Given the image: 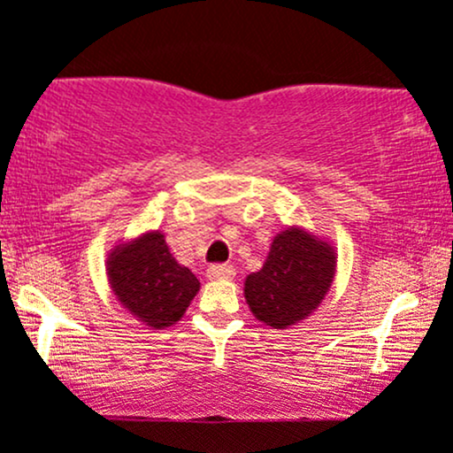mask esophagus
<instances>
[{
	"label": "esophagus",
	"mask_w": 453,
	"mask_h": 453,
	"mask_svg": "<svg viewBox=\"0 0 453 453\" xmlns=\"http://www.w3.org/2000/svg\"><path fill=\"white\" fill-rule=\"evenodd\" d=\"M208 280H232V277L236 275L234 273V266L230 265H212L208 268Z\"/></svg>",
	"instance_id": "obj_1"
}]
</instances>
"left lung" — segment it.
<instances>
[{"label":"left lung","mask_w":453,"mask_h":453,"mask_svg":"<svg viewBox=\"0 0 453 453\" xmlns=\"http://www.w3.org/2000/svg\"><path fill=\"white\" fill-rule=\"evenodd\" d=\"M337 253L303 227L273 238L266 262L245 280L251 314L273 329H288L318 310L335 280Z\"/></svg>","instance_id":"8db88e82"}]
</instances>
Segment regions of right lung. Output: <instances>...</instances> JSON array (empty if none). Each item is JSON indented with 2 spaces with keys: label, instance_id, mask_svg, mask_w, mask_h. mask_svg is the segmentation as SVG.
Instances as JSON below:
<instances>
[{
  "label": "right lung",
  "instance_id": "right-lung-1",
  "mask_svg": "<svg viewBox=\"0 0 453 453\" xmlns=\"http://www.w3.org/2000/svg\"><path fill=\"white\" fill-rule=\"evenodd\" d=\"M107 277L124 310L152 329L176 325L200 290L197 277L178 265L161 232H146L111 250Z\"/></svg>",
  "mask_w": 453,
  "mask_h": 453
}]
</instances>
